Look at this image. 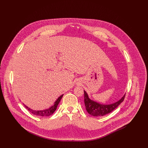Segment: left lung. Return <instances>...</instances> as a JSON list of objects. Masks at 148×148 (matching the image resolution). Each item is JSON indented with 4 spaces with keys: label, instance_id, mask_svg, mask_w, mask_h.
<instances>
[{
    "label": "left lung",
    "instance_id": "1",
    "mask_svg": "<svg viewBox=\"0 0 148 148\" xmlns=\"http://www.w3.org/2000/svg\"><path fill=\"white\" fill-rule=\"evenodd\" d=\"M84 103H85L86 110L88 114L94 116H102L111 112L117 107H118V105L121 102H123L125 96V94L121 99L115 103L109 105H105L101 104L95 101H94L93 100H91L88 97V95L86 91L84 90Z\"/></svg>",
    "mask_w": 148,
    "mask_h": 148
}]
</instances>
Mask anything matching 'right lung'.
I'll list each match as a JSON object with an SVG mask.
<instances>
[{
	"label": "right lung",
	"instance_id": "right-lung-1",
	"mask_svg": "<svg viewBox=\"0 0 148 148\" xmlns=\"http://www.w3.org/2000/svg\"><path fill=\"white\" fill-rule=\"evenodd\" d=\"M62 96H63V94L58 98V99L55 101L53 106H51L50 108L45 110H41V111L33 110L30 109V108H29L28 107H27L25 105V106L27 109L28 111H29L30 112H32L34 115L40 116H49L52 115L54 112V111L56 110L58 105L60 101H61Z\"/></svg>",
	"mask_w": 148,
	"mask_h": 148
}]
</instances>
